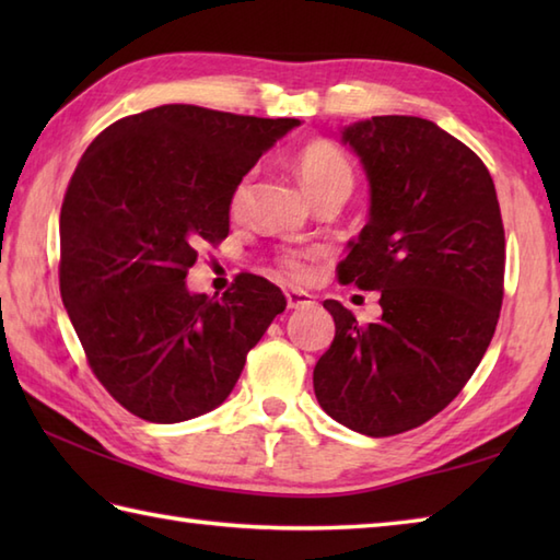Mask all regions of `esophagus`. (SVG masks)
Listing matches in <instances>:
<instances>
[{
  "instance_id": "obj_1",
  "label": "esophagus",
  "mask_w": 560,
  "mask_h": 560,
  "mask_svg": "<svg viewBox=\"0 0 560 560\" xmlns=\"http://www.w3.org/2000/svg\"><path fill=\"white\" fill-rule=\"evenodd\" d=\"M287 303L291 311H303V307H311L315 305V295H311L307 291H287Z\"/></svg>"
}]
</instances>
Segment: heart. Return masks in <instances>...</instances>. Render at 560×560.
<instances>
[{
	"label": "heart",
	"instance_id": "1",
	"mask_svg": "<svg viewBox=\"0 0 560 560\" xmlns=\"http://www.w3.org/2000/svg\"><path fill=\"white\" fill-rule=\"evenodd\" d=\"M295 171H299L301 183L307 189L311 199L327 192H337V189H341V192H351L353 187L351 163L335 144H331V141L325 139L307 141L305 147L299 149V153H295ZM247 192L249 177L245 175L231 189L229 209L233 217L243 213ZM311 259L313 253H295V249H291V253H283L279 257V267L283 269V273H289L293 281H305L311 277Z\"/></svg>",
	"mask_w": 560,
	"mask_h": 560
}]
</instances>
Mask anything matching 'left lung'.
Here are the masks:
<instances>
[{
    "label": "left lung",
    "instance_id": "8db88e82",
    "mask_svg": "<svg viewBox=\"0 0 560 560\" xmlns=\"http://www.w3.org/2000/svg\"><path fill=\"white\" fill-rule=\"evenodd\" d=\"M371 185V217L339 281L380 293L359 325L339 301L313 371L331 419L371 438L433 419L477 371L503 303L505 231L483 161L435 122L380 115L341 129Z\"/></svg>",
    "mask_w": 560,
    "mask_h": 560
}]
</instances>
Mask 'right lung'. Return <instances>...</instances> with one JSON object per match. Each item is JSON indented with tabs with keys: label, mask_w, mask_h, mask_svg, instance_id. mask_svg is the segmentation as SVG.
<instances>
[{
	"label": "right lung",
	"mask_w": 560,
	"mask_h": 560,
	"mask_svg": "<svg viewBox=\"0 0 560 560\" xmlns=\"http://www.w3.org/2000/svg\"><path fill=\"white\" fill-rule=\"evenodd\" d=\"M301 120L161 105L91 141L59 213V293L91 371L127 411L177 423L217 409L287 307L241 273L221 299L187 291L199 245L229 235V197Z\"/></svg>",
	"instance_id": "obj_1"
}]
</instances>
